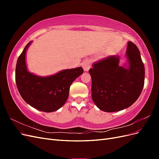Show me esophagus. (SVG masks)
Masks as SVG:
<instances>
[{
    "mask_svg": "<svg viewBox=\"0 0 159 159\" xmlns=\"http://www.w3.org/2000/svg\"><path fill=\"white\" fill-rule=\"evenodd\" d=\"M91 61L89 60H86L83 62L82 67L85 71H88L91 68Z\"/></svg>",
    "mask_w": 159,
    "mask_h": 159,
    "instance_id": "obj_1",
    "label": "esophagus"
}]
</instances>
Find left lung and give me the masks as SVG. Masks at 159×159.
<instances>
[{"label": "left lung", "mask_w": 159, "mask_h": 159, "mask_svg": "<svg viewBox=\"0 0 159 159\" xmlns=\"http://www.w3.org/2000/svg\"><path fill=\"white\" fill-rule=\"evenodd\" d=\"M128 68L120 66L119 57L111 56L94 63L89 70L91 98L99 109L115 112L131 106L140 96L145 83V67L140 51L128 42Z\"/></svg>", "instance_id": "left-lung-1"}]
</instances>
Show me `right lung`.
I'll use <instances>...</instances> for the list:
<instances>
[{
  "label": "right lung",
  "mask_w": 159,
  "mask_h": 159,
  "mask_svg": "<svg viewBox=\"0 0 159 159\" xmlns=\"http://www.w3.org/2000/svg\"><path fill=\"white\" fill-rule=\"evenodd\" d=\"M31 43L25 46L17 60L15 71L17 88L22 99L34 108L48 113L55 111L64 105L71 84L83 74L84 70L79 67L48 77L30 73L27 70L25 57Z\"/></svg>",
  "instance_id": "obj_1"
}]
</instances>
